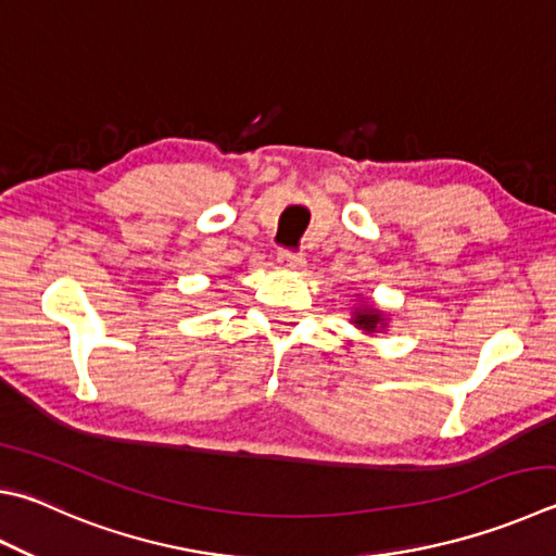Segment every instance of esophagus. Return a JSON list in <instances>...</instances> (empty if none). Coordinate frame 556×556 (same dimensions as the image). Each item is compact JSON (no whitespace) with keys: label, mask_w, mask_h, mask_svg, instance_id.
Listing matches in <instances>:
<instances>
[{"label":"esophagus","mask_w":556,"mask_h":556,"mask_svg":"<svg viewBox=\"0 0 556 556\" xmlns=\"http://www.w3.org/2000/svg\"><path fill=\"white\" fill-rule=\"evenodd\" d=\"M277 262H279V267H285V269H301L306 265V257L296 250H281Z\"/></svg>","instance_id":"esophagus-1"}]
</instances>
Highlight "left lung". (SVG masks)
<instances>
[{
  "instance_id": "8db88e82",
  "label": "left lung",
  "mask_w": 556,
  "mask_h": 556,
  "mask_svg": "<svg viewBox=\"0 0 556 556\" xmlns=\"http://www.w3.org/2000/svg\"><path fill=\"white\" fill-rule=\"evenodd\" d=\"M355 323H357L359 328H365V330H375L377 326H381V316H379V313H377L375 308H369V311H365V313H357Z\"/></svg>"
}]
</instances>
